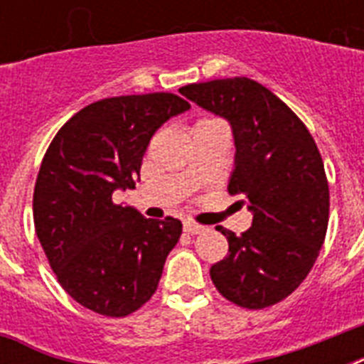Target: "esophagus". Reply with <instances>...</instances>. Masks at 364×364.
I'll use <instances>...</instances> for the list:
<instances>
[{"label": "esophagus", "mask_w": 364, "mask_h": 364, "mask_svg": "<svg viewBox=\"0 0 364 364\" xmlns=\"http://www.w3.org/2000/svg\"><path fill=\"white\" fill-rule=\"evenodd\" d=\"M183 228H185V232L187 234H200L205 230V227H202V225H198V223L194 221H185L183 223Z\"/></svg>", "instance_id": "34e87169"}]
</instances>
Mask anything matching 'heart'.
Instances as JSON below:
<instances>
[{"label":"heart","mask_w":364,"mask_h":364,"mask_svg":"<svg viewBox=\"0 0 364 364\" xmlns=\"http://www.w3.org/2000/svg\"><path fill=\"white\" fill-rule=\"evenodd\" d=\"M200 122H211V121H210V119H208V121H200ZM200 122H198V124H200Z\"/></svg>","instance_id":"heart-1"}]
</instances>
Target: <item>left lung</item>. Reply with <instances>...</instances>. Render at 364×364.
Wrapping results in <instances>:
<instances>
[{
  "label": "left lung",
  "instance_id": "1",
  "mask_svg": "<svg viewBox=\"0 0 364 364\" xmlns=\"http://www.w3.org/2000/svg\"><path fill=\"white\" fill-rule=\"evenodd\" d=\"M179 92L230 122L236 168L228 194H242L253 211L240 236L217 228L228 255L211 266V282L247 310L277 304L304 282L325 242L331 198L321 153L291 107L253 79L194 82Z\"/></svg>",
  "mask_w": 364,
  "mask_h": 364
}]
</instances>
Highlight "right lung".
Returning <instances> with one entry per match:
<instances>
[{
	"instance_id": "add662e5",
	"label": "right lung",
	"mask_w": 364,
	"mask_h": 364,
	"mask_svg": "<svg viewBox=\"0 0 364 364\" xmlns=\"http://www.w3.org/2000/svg\"><path fill=\"white\" fill-rule=\"evenodd\" d=\"M188 107L170 92L100 100L71 117L43 156L37 238L65 293L100 316L126 317L149 302L179 242V219H145L113 193L136 187L153 134Z\"/></svg>"
}]
</instances>
